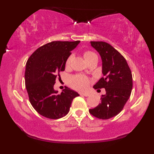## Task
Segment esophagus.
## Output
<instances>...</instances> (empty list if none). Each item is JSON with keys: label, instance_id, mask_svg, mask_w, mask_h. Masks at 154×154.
<instances>
[{"label": "esophagus", "instance_id": "obj_1", "mask_svg": "<svg viewBox=\"0 0 154 154\" xmlns=\"http://www.w3.org/2000/svg\"><path fill=\"white\" fill-rule=\"evenodd\" d=\"M80 94H81V95H83V96H85V97H88V96L90 95V94H89V93H81Z\"/></svg>", "mask_w": 154, "mask_h": 154}]
</instances>
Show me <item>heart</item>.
I'll return each instance as SVG.
<instances>
[{"label":"heart","mask_w":154,"mask_h":154,"mask_svg":"<svg viewBox=\"0 0 154 154\" xmlns=\"http://www.w3.org/2000/svg\"><path fill=\"white\" fill-rule=\"evenodd\" d=\"M94 55H96V54L90 51H87L84 53V57H85L86 61L89 60L90 58H91ZM71 60H72V56H70L66 61L67 66H69L70 64ZM70 84L73 88H75L76 90H81V91H84V90H86L88 89L90 84V81L85 75H73V76H72L70 79Z\"/></svg>","instance_id":"heart-1"}]
</instances>
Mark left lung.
Listing matches in <instances>:
<instances>
[{
	"label": "left lung",
	"instance_id": "obj_1",
	"mask_svg": "<svg viewBox=\"0 0 154 154\" xmlns=\"http://www.w3.org/2000/svg\"><path fill=\"white\" fill-rule=\"evenodd\" d=\"M90 43L100 54L104 75L93 88H105L106 94L102 96L100 104L90 109L89 112L100 119H109L123 110L130 98L132 89V72L124 57L110 44L103 41Z\"/></svg>",
	"mask_w": 154,
	"mask_h": 154
}]
</instances>
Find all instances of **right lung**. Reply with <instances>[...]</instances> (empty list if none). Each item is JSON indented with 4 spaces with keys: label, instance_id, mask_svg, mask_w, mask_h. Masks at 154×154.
Segmentation results:
<instances>
[{
    "label": "right lung",
    "instance_id": "1",
    "mask_svg": "<svg viewBox=\"0 0 154 154\" xmlns=\"http://www.w3.org/2000/svg\"><path fill=\"white\" fill-rule=\"evenodd\" d=\"M80 41H52L35 50L27 60L25 85L31 105L39 114L50 119L65 116L78 92L66 87L60 94L54 90L57 75L64 71L67 59Z\"/></svg>",
    "mask_w": 154,
    "mask_h": 154
}]
</instances>
